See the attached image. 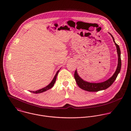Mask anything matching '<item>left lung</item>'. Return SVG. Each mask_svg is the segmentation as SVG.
Segmentation results:
<instances>
[{
  "mask_svg": "<svg viewBox=\"0 0 131 131\" xmlns=\"http://www.w3.org/2000/svg\"><path fill=\"white\" fill-rule=\"evenodd\" d=\"M110 34L112 37L113 41L116 46L117 53L118 55V63H117V68L115 73H114L113 75H112L111 78H110V79H108V80H107L104 82H101V83H90L83 80L78 75L77 71L75 70V74H74L75 80L76 81L77 85L81 89L89 92H97L99 91L106 89L112 85L113 83L115 80L116 78H117V75L119 73L121 69V65H122L120 48L119 46L115 43L114 41V39L112 36V35L111 33H110Z\"/></svg>",
  "mask_w": 131,
  "mask_h": 131,
  "instance_id": "obj_1",
  "label": "left lung"
}]
</instances>
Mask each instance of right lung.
<instances>
[{
    "mask_svg": "<svg viewBox=\"0 0 131 131\" xmlns=\"http://www.w3.org/2000/svg\"><path fill=\"white\" fill-rule=\"evenodd\" d=\"M59 71V70H58V71L56 72V74L54 75V77L53 79H52V81L51 82V83H50V84H49V85H48L47 86H46V87H44V88H42V89H39V90H37V91H30V92L33 93H42V92H45V91H47V90H48L51 89L52 87H53V85H54V83H55V82H56V81L57 75V74H58Z\"/></svg>",
    "mask_w": 131,
    "mask_h": 131,
    "instance_id": "obj_1",
    "label": "right lung"
}]
</instances>
